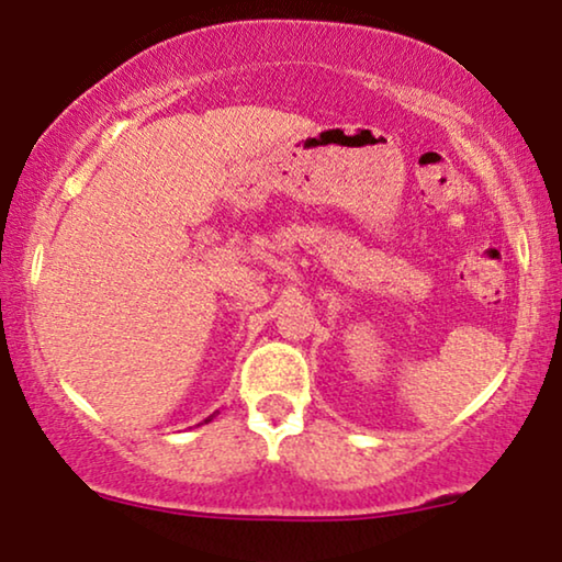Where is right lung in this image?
I'll use <instances>...</instances> for the list:
<instances>
[{
    "mask_svg": "<svg viewBox=\"0 0 562 562\" xmlns=\"http://www.w3.org/2000/svg\"><path fill=\"white\" fill-rule=\"evenodd\" d=\"M210 420H213V415H210V418H204V424H210Z\"/></svg>",
    "mask_w": 562,
    "mask_h": 562,
    "instance_id": "obj_1",
    "label": "right lung"
}]
</instances>
